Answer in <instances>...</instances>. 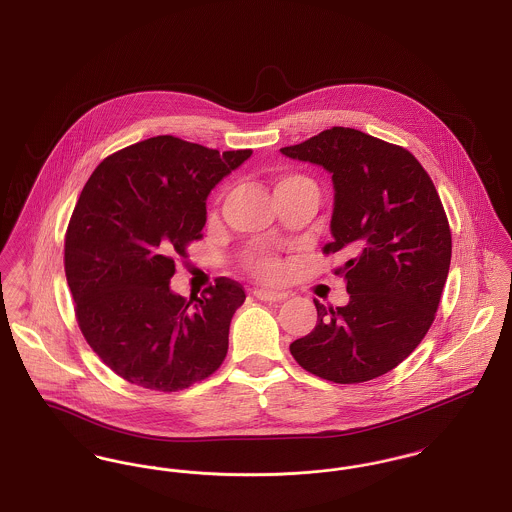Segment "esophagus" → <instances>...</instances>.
Segmentation results:
<instances>
[{
	"label": "esophagus",
	"mask_w": 512,
	"mask_h": 512,
	"mask_svg": "<svg viewBox=\"0 0 512 512\" xmlns=\"http://www.w3.org/2000/svg\"><path fill=\"white\" fill-rule=\"evenodd\" d=\"M253 294L257 300L261 301H282L286 300V296H288L286 292H272V290H263V288L255 290Z\"/></svg>",
	"instance_id": "esophagus-1"
}]
</instances>
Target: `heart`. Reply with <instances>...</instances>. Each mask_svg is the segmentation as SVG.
I'll list each match as a JSON object with an SVG mask.
<instances>
[{
    "label": "heart",
    "mask_w": 512,
    "mask_h": 512,
    "mask_svg": "<svg viewBox=\"0 0 512 512\" xmlns=\"http://www.w3.org/2000/svg\"><path fill=\"white\" fill-rule=\"evenodd\" d=\"M298 185H313V181L301 174H284L276 180V191H284V189H292ZM241 263L247 271L253 276L261 278V280H274L282 274V263L280 259L272 253L267 247H251L241 255Z\"/></svg>",
    "instance_id": "obj_1"
}]
</instances>
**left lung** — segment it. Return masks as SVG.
<instances>
[{"mask_svg":"<svg viewBox=\"0 0 512 512\" xmlns=\"http://www.w3.org/2000/svg\"><path fill=\"white\" fill-rule=\"evenodd\" d=\"M332 174V241L348 261L350 301H315L317 325L290 344L301 367L340 385L365 383L406 360L429 331L451 267L441 197L418 158L352 127H331L280 149Z\"/></svg>","mask_w":512,"mask_h":512,"instance_id":"left-lung-1","label":"left lung"}]
</instances>
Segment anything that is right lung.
<instances>
[{"mask_svg":"<svg viewBox=\"0 0 512 512\" xmlns=\"http://www.w3.org/2000/svg\"><path fill=\"white\" fill-rule=\"evenodd\" d=\"M158 135L104 158L65 232L75 317L121 379L183 391L222 365L243 286L220 276L191 300L170 290L176 261L201 240L212 187L251 156Z\"/></svg>","mask_w":512,"mask_h":512,"instance_id":"add662e5","label":"right lung"}]
</instances>
